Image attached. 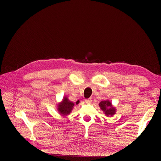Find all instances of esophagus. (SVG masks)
<instances>
[{
    "label": "esophagus",
    "mask_w": 161,
    "mask_h": 161,
    "mask_svg": "<svg viewBox=\"0 0 161 161\" xmlns=\"http://www.w3.org/2000/svg\"><path fill=\"white\" fill-rule=\"evenodd\" d=\"M85 103H87V104H89V103H91L92 100H91V99H85Z\"/></svg>",
    "instance_id": "34e87169"
}]
</instances>
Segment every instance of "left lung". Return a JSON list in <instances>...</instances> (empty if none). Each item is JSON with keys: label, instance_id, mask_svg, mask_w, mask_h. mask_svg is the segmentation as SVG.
I'll return each mask as SVG.
<instances>
[{"label": "left lung", "instance_id": "1", "mask_svg": "<svg viewBox=\"0 0 161 161\" xmlns=\"http://www.w3.org/2000/svg\"><path fill=\"white\" fill-rule=\"evenodd\" d=\"M99 105L101 109L103 111V113L107 117H112L115 114L116 109L109 100L101 101Z\"/></svg>", "mask_w": 161, "mask_h": 161}]
</instances>
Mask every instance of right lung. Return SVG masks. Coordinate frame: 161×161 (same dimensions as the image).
<instances>
[{
	"label": "right lung",
	"mask_w": 161,
	"mask_h": 161,
	"mask_svg": "<svg viewBox=\"0 0 161 161\" xmlns=\"http://www.w3.org/2000/svg\"><path fill=\"white\" fill-rule=\"evenodd\" d=\"M79 103V101H77L76 104ZM74 106L75 103L68 99L67 97H64L62 101L57 105V110L62 115H67L71 113Z\"/></svg>",
	"instance_id": "right-lung-1"
}]
</instances>
